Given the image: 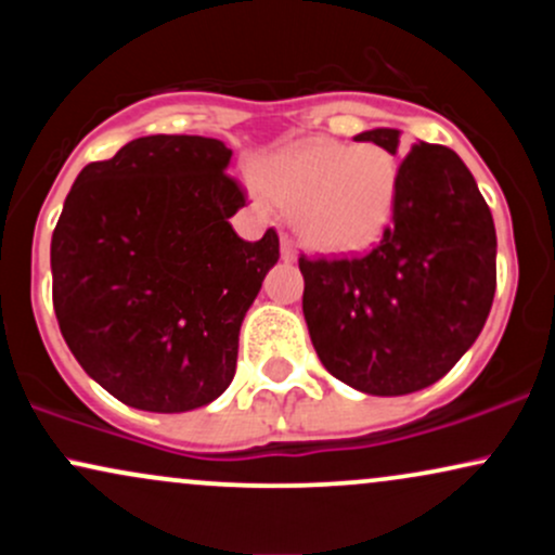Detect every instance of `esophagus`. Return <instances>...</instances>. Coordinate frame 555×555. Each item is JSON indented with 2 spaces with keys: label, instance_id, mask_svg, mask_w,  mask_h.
Here are the masks:
<instances>
[{
  "label": "esophagus",
  "instance_id": "obj_1",
  "mask_svg": "<svg viewBox=\"0 0 555 555\" xmlns=\"http://www.w3.org/2000/svg\"><path fill=\"white\" fill-rule=\"evenodd\" d=\"M282 260H284V263H292V260H297L295 242L286 237V234H282Z\"/></svg>",
  "mask_w": 555,
  "mask_h": 555
}]
</instances>
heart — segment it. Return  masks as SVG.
I'll list each match as a JSON object with an SVG mask.
<instances>
[{"label":"heart","instance_id":"1","mask_svg":"<svg viewBox=\"0 0 555 555\" xmlns=\"http://www.w3.org/2000/svg\"><path fill=\"white\" fill-rule=\"evenodd\" d=\"M256 180L273 206L295 216L299 237L313 250L352 256L391 227L401 167L375 143L315 138L273 154Z\"/></svg>","mask_w":555,"mask_h":555}]
</instances>
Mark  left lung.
<instances>
[{
    "label": "left lung",
    "instance_id": "1",
    "mask_svg": "<svg viewBox=\"0 0 555 555\" xmlns=\"http://www.w3.org/2000/svg\"><path fill=\"white\" fill-rule=\"evenodd\" d=\"M399 130L360 143L397 154ZM302 313L323 367L373 397L441 380L473 347L495 295V227L464 162L417 140L401 162L397 211L365 258H299Z\"/></svg>",
    "mask_w": 555,
    "mask_h": 555
}]
</instances>
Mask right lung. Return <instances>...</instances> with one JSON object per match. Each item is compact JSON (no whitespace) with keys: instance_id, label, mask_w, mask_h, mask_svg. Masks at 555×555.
<instances>
[{"instance_id":"add662e5","label":"right lung","mask_w":555,"mask_h":555,"mask_svg":"<svg viewBox=\"0 0 555 555\" xmlns=\"http://www.w3.org/2000/svg\"><path fill=\"white\" fill-rule=\"evenodd\" d=\"M232 149L201 135L130 140L80 171L52 234L54 313L114 399L190 412L227 391L240 326L279 260L273 229L237 237Z\"/></svg>"}]
</instances>
